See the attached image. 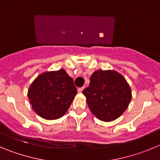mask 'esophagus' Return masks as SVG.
I'll list each match as a JSON object with an SVG mask.
<instances>
[{"label": "esophagus", "mask_w": 160, "mask_h": 160, "mask_svg": "<svg viewBox=\"0 0 160 160\" xmlns=\"http://www.w3.org/2000/svg\"><path fill=\"white\" fill-rule=\"evenodd\" d=\"M83 89H84V87H79V88H78V92L81 93L83 90Z\"/></svg>", "instance_id": "esophagus-1"}]
</instances>
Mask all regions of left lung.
<instances>
[{
    "instance_id": "1",
    "label": "left lung",
    "mask_w": 160,
    "mask_h": 160,
    "mask_svg": "<svg viewBox=\"0 0 160 160\" xmlns=\"http://www.w3.org/2000/svg\"><path fill=\"white\" fill-rule=\"evenodd\" d=\"M90 81L82 93L91 112L105 122L122 115L131 99V88L125 78L112 70H97Z\"/></svg>"
}]
</instances>
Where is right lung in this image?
Here are the masks:
<instances>
[{
	"mask_svg": "<svg viewBox=\"0 0 160 160\" xmlns=\"http://www.w3.org/2000/svg\"><path fill=\"white\" fill-rule=\"evenodd\" d=\"M77 94L72 78L64 70L42 73L28 92L33 111L45 119L63 116Z\"/></svg>",
	"mask_w": 160,
	"mask_h": 160,
	"instance_id": "right-lung-1",
	"label": "right lung"
}]
</instances>
